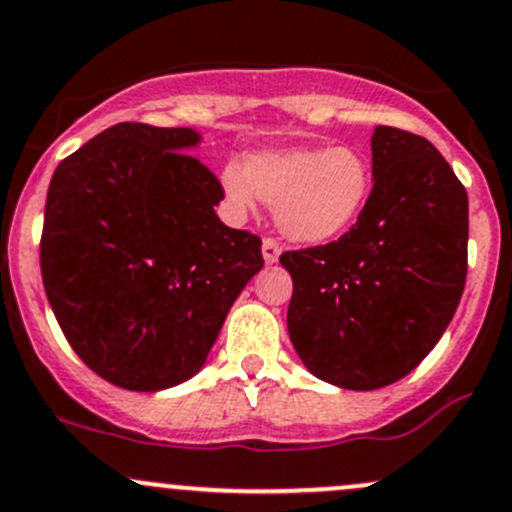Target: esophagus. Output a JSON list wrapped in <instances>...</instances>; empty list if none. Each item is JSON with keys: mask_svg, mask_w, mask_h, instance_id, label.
Returning a JSON list of instances; mask_svg holds the SVG:
<instances>
[{"mask_svg": "<svg viewBox=\"0 0 512 512\" xmlns=\"http://www.w3.org/2000/svg\"><path fill=\"white\" fill-rule=\"evenodd\" d=\"M279 252H282V245L274 238H265V242H262V257H265L267 265L279 260Z\"/></svg>", "mask_w": 512, "mask_h": 512, "instance_id": "34e87169", "label": "esophagus"}]
</instances>
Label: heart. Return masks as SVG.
I'll return each mask as SVG.
<instances>
[{"instance_id":"b5f03b06","label":"heart","mask_w":512,"mask_h":512,"mask_svg":"<svg viewBox=\"0 0 512 512\" xmlns=\"http://www.w3.org/2000/svg\"><path fill=\"white\" fill-rule=\"evenodd\" d=\"M223 191L238 211L257 196L272 203L277 225L299 242H326L360 218L373 188L368 159L353 147L279 149L225 166Z\"/></svg>"}]
</instances>
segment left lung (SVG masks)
Returning a JSON list of instances; mask_svg holds the SVG:
<instances>
[{"label":"left lung","instance_id":"8db88e82","mask_svg":"<svg viewBox=\"0 0 512 512\" xmlns=\"http://www.w3.org/2000/svg\"><path fill=\"white\" fill-rule=\"evenodd\" d=\"M373 191L326 245L282 252L287 328L316 378L378 390L412 373L449 326L469 270V196L429 139L375 127Z\"/></svg>","mask_w":512,"mask_h":512}]
</instances>
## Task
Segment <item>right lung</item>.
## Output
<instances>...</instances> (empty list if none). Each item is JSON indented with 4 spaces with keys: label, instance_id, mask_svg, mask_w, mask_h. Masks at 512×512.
I'll use <instances>...</instances> for the list:
<instances>
[{
    "label": "right lung",
    "instance_id": "add662e5",
    "mask_svg": "<svg viewBox=\"0 0 512 512\" xmlns=\"http://www.w3.org/2000/svg\"><path fill=\"white\" fill-rule=\"evenodd\" d=\"M188 127L120 122L53 171L41 277L63 336L125 390L179 385L206 363L230 306L262 270V240L213 211L215 174Z\"/></svg>",
    "mask_w": 512,
    "mask_h": 512
}]
</instances>
